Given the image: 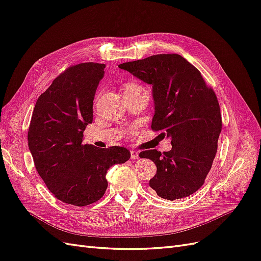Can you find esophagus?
<instances>
[{
    "instance_id": "1",
    "label": "esophagus",
    "mask_w": 261,
    "mask_h": 261,
    "mask_svg": "<svg viewBox=\"0 0 261 261\" xmlns=\"http://www.w3.org/2000/svg\"><path fill=\"white\" fill-rule=\"evenodd\" d=\"M130 158L133 160H136L139 158V151H137V150H132L130 151Z\"/></svg>"
}]
</instances>
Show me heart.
<instances>
[{"mask_svg":"<svg viewBox=\"0 0 261 261\" xmlns=\"http://www.w3.org/2000/svg\"><path fill=\"white\" fill-rule=\"evenodd\" d=\"M141 88H144V87L139 85V84H137V83H134V82L126 83L125 86H124V93L135 91V90H138V89H141Z\"/></svg>","mask_w":261,"mask_h":261,"instance_id":"obj_1","label":"heart"}]
</instances>
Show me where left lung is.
I'll use <instances>...</instances> for the list:
<instances>
[{"instance_id":"1","label":"left lung","mask_w":261,"mask_h":261,"mask_svg":"<svg viewBox=\"0 0 261 261\" xmlns=\"http://www.w3.org/2000/svg\"><path fill=\"white\" fill-rule=\"evenodd\" d=\"M118 67L152 86L151 129L170 137V151L145 150L156 165L149 185L168 200L184 198L203 185L215 159L222 117L216 92L179 54H156Z\"/></svg>"}]
</instances>
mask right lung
Here are the masks:
<instances>
[{"label":"right lung","instance_id":"add662e5","mask_svg":"<svg viewBox=\"0 0 261 261\" xmlns=\"http://www.w3.org/2000/svg\"><path fill=\"white\" fill-rule=\"evenodd\" d=\"M105 67L88 62L66 68L38 98L28 129V147L39 175L59 200L74 206L98 201L108 187L107 171L130 158L124 147L83 144Z\"/></svg>","mask_w":261,"mask_h":261}]
</instances>
